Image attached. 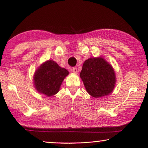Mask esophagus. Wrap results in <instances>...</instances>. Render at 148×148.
Wrapping results in <instances>:
<instances>
[{"mask_svg":"<svg viewBox=\"0 0 148 148\" xmlns=\"http://www.w3.org/2000/svg\"><path fill=\"white\" fill-rule=\"evenodd\" d=\"M71 71H73L74 73H77V68L76 67H73V68H72Z\"/></svg>","mask_w":148,"mask_h":148,"instance_id":"34e87169","label":"esophagus"}]
</instances>
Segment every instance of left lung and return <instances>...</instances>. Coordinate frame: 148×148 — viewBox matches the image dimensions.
I'll use <instances>...</instances> for the list:
<instances>
[{"label": "left lung", "mask_w": 148, "mask_h": 148, "mask_svg": "<svg viewBox=\"0 0 148 148\" xmlns=\"http://www.w3.org/2000/svg\"><path fill=\"white\" fill-rule=\"evenodd\" d=\"M80 77L87 92L94 98L110 95L116 82L112 66L100 57L86 60L83 64Z\"/></svg>", "instance_id": "1"}]
</instances>
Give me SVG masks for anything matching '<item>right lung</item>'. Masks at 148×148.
Instances as JSON below:
<instances>
[{"label":"right lung","mask_w":148,"mask_h":148,"mask_svg":"<svg viewBox=\"0 0 148 148\" xmlns=\"http://www.w3.org/2000/svg\"><path fill=\"white\" fill-rule=\"evenodd\" d=\"M69 74L65 68L49 60L43 63L34 75V87L37 91L47 96H52L59 92L64 78Z\"/></svg>","instance_id":"right-lung-1"}]
</instances>
